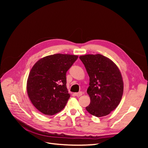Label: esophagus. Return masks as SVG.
Returning <instances> with one entry per match:
<instances>
[{"mask_svg":"<svg viewBox=\"0 0 148 148\" xmlns=\"http://www.w3.org/2000/svg\"><path fill=\"white\" fill-rule=\"evenodd\" d=\"M82 92H75V95L76 96H77V97H79V96H81L82 95Z\"/></svg>","mask_w":148,"mask_h":148,"instance_id":"obj_1","label":"esophagus"}]
</instances>
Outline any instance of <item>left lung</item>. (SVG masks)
Wrapping results in <instances>:
<instances>
[{"label": "left lung", "instance_id": "8db88e82", "mask_svg": "<svg viewBox=\"0 0 148 148\" xmlns=\"http://www.w3.org/2000/svg\"><path fill=\"white\" fill-rule=\"evenodd\" d=\"M89 77L87 92L90 104L88 112L97 117L109 114L122 99L123 82L122 74L114 62L101 54H87L79 57Z\"/></svg>", "mask_w": 148, "mask_h": 148}]
</instances>
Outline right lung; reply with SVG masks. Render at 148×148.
<instances>
[{"instance_id": "right-lung-1", "label": "right lung", "mask_w": 148, "mask_h": 148, "mask_svg": "<svg viewBox=\"0 0 148 148\" xmlns=\"http://www.w3.org/2000/svg\"><path fill=\"white\" fill-rule=\"evenodd\" d=\"M78 57L56 53L42 58L32 67L27 80L28 95L42 114L52 115L65 107L70 97L66 73Z\"/></svg>"}]
</instances>
